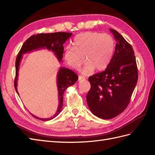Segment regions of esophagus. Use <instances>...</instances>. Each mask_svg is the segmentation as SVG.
Wrapping results in <instances>:
<instances>
[{"label": "esophagus", "mask_w": 155, "mask_h": 155, "mask_svg": "<svg viewBox=\"0 0 155 155\" xmlns=\"http://www.w3.org/2000/svg\"><path fill=\"white\" fill-rule=\"evenodd\" d=\"M86 79V77H82V76H79L78 77V81H81V80H84Z\"/></svg>", "instance_id": "esophagus-1"}]
</instances>
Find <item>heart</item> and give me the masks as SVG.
Returning <instances> with one entry per match:
<instances>
[{
    "label": "heart",
    "instance_id": "b5f03b06",
    "mask_svg": "<svg viewBox=\"0 0 155 155\" xmlns=\"http://www.w3.org/2000/svg\"><path fill=\"white\" fill-rule=\"evenodd\" d=\"M73 45L66 47L64 59L73 69H78L85 60L82 73L88 74L95 68L101 71L107 67L114 55L116 44L108 34L95 32L81 33L74 38Z\"/></svg>",
    "mask_w": 155,
    "mask_h": 155
}]
</instances>
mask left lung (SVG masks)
Returning a JSON list of instances; mask_svg holds the SVG:
<instances>
[{
	"label": "left lung",
	"instance_id": "1",
	"mask_svg": "<svg viewBox=\"0 0 155 155\" xmlns=\"http://www.w3.org/2000/svg\"><path fill=\"white\" fill-rule=\"evenodd\" d=\"M110 31L117 41L114 54L104 71L88 78L91 88L86 96L90 111L103 119L114 118L124 111L138 78L133 48L116 30Z\"/></svg>",
	"mask_w": 155,
	"mask_h": 155
}]
</instances>
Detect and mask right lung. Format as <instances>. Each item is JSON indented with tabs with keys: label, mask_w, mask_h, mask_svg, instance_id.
Segmentation results:
<instances>
[{
	"label": "right lung",
	"mask_w": 155,
	"mask_h": 155,
	"mask_svg": "<svg viewBox=\"0 0 155 155\" xmlns=\"http://www.w3.org/2000/svg\"><path fill=\"white\" fill-rule=\"evenodd\" d=\"M72 33L68 32H54L49 34H38L33 35L26 40L22 46L18 55L17 56L15 61V78L14 82L15 89L17 94V79H18V71L19 65L23 58V54L25 53L32 52L34 51L39 50L41 48H47L48 51H52L58 59V61H62L64 53V44L68 39L71 36ZM78 80V76L72 70L66 68L60 67L58 74H57V87L58 91V101L59 104L56 112L52 117L50 118H40L32 116L35 118L41 121H49L56 117L60 113L63 106L64 94L67 88L73 85Z\"/></svg>",
	"instance_id": "add662e5"
}]
</instances>
